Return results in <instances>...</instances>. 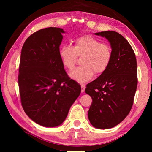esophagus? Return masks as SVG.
Returning <instances> with one entry per match:
<instances>
[{
  "mask_svg": "<svg viewBox=\"0 0 152 152\" xmlns=\"http://www.w3.org/2000/svg\"><path fill=\"white\" fill-rule=\"evenodd\" d=\"M81 92H84V91H85V88H86V86L84 85H81Z\"/></svg>",
  "mask_w": 152,
  "mask_h": 152,
  "instance_id": "esophagus-1",
  "label": "esophagus"
}]
</instances>
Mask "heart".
<instances>
[{
  "label": "heart",
  "instance_id": "obj_1",
  "mask_svg": "<svg viewBox=\"0 0 152 152\" xmlns=\"http://www.w3.org/2000/svg\"><path fill=\"white\" fill-rule=\"evenodd\" d=\"M59 56L64 68L72 70L74 68L77 57H82L83 66L70 73V77L80 83L89 81L94 72L99 74L107 70L112 58V51L107 43L90 35H83L73 41L72 47L65 45L59 50Z\"/></svg>",
  "mask_w": 152,
  "mask_h": 152
}]
</instances>
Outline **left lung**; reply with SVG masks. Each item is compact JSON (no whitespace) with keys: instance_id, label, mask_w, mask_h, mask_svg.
I'll use <instances>...</instances> for the list:
<instances>
[{"instance_id":"1","label":"left lung","mask_w":152,"mask_h":152,"mask_svg":"<svg viewBox=\"0 0 152 152\" xmlns=\"http://www.w3.org/2000/svg\"><path fill=\"white\" fill-rule=\"evenodd\" d=\"M94 35L108 40L112 58L107 70L86 85V93L92 99L88 117L94 127L107 129L123 121L132 109L137 86V61L132 46L119 33Z\"/></svg>"}]
</instances>
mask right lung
Masks as SVG:
<instances>
[{
  "label": "right lung",
  "mask_w": 152,
  "mask_h": 152,
  "mask_svg": "<svg viewBox=\"0 0 152 152\" xmlns=\"http://www.w3.org/2000/svg\"><path fill=\"white\" fill-rule=\"evenodd\" d=\"M65 33L58 27L37 31L25 41L20 54L18 82L23 108L31 119L45 127L62 124L81 92L59 56Z\"/></svg>",
  "instance_id": "right-lung-1"
}]
</instances>
